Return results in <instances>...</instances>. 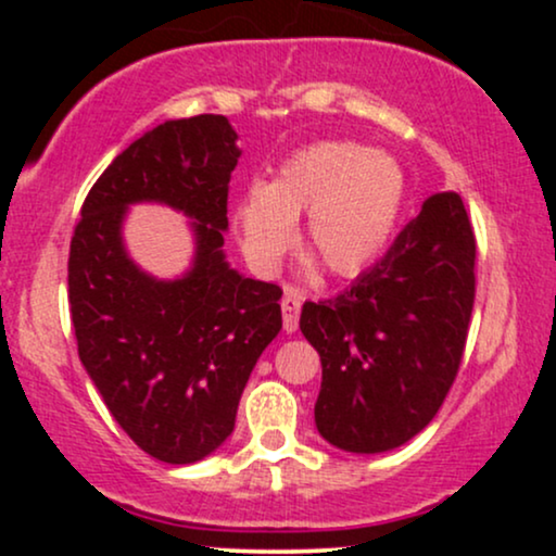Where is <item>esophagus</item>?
Masks as SVG:
<instances>
[{"label":"esophagus","mask_w":556,"mask_h":556,"mask_svg":"<svg viewBox=\"0 0 556 556\" xmlns=\"http://www.w3.org/2000/svg\"><path fill=\"white\" fill-rule=\"evenodd\" d=\"M300 305H303V298H300L298 290H287L282 298V324L287 334L298 331V318H300Z\"/></svg>","instance_id":"obj_1"}]
</instances>
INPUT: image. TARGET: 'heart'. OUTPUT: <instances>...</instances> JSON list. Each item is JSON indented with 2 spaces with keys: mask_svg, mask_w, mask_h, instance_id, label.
Wrapping results in <instances>:
<instances>
[{
  "mask_svg": "<svg viewBox=\"0 0 556 556\" xmlns=\"http://www.w3.org/2000/svg\"><path fill=\"white\" fill-rule=\"evenodd\" d=\"M402 193L392 159L348 140H321L287 156L269 185H251L235 203L242 248L274 269L305 219L303 248L334 277H353L384 251Z\"/></svg>",
  "mask_w": 556,
  "mask_h": 556,
  "instance_id": "b5f03b06",
  "label": "heart"
}]
</instances>
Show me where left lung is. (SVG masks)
<instances>
[{"instance_id":"left-lung-1","label":"left lung","mask_w":556,"mask_h":556,"mask_svg":"<svg viewBox=\"0 0 556 556\" xmlns=\"http://www.w3.org/2000/svg\"><path fill=\"white\" fill-rule=\"evenodd\" d=\"M476 300V235L463 198L437 193L384 258L300 331L321 355L316 429L344 452L394 450L431 424L460 368Z\"/></svg>"}]
</instances>
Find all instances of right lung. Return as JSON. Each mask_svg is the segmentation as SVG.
<instances>
[{
    "label": "right lung",
    "instance_id": "right-lung-1",
    "mask_svg": "<svg viewBox=\"0 0 556 556\" xmlns=\"http://www.w3.org/2000/svg\"><path fill=\"white\" fill-rule=\"evenodd\" d=\"M238 132L222 114L167 119L132 140L88 190L70 242L67 295L78 355L104 405L146 455L203 460L235 429L253 366L282 329V287L229 269V177ZM194 219L197 258L156 280L126 256L130 202Z\"/></svg>",
    "mask_w": 556,
    "mask_h": 556
}]
</instances>
